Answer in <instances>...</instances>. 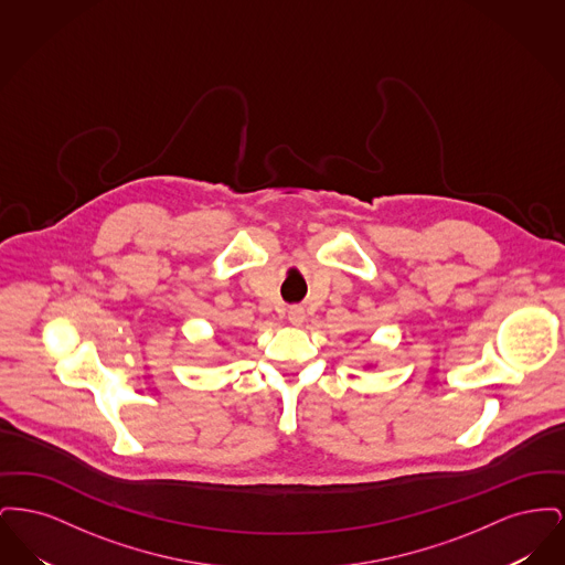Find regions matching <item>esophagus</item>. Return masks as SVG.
<instances>
[{"label": "esophagus", "instance_id": "1", "mask_svg": "<svg viewBox=\"0 0 565 565\" xmlns=\"http://www.w3.org/2000/svg\"><path fill=\"white\" fill-rule=\"evenodd\" d=\"M288 320H290L292 326H300V323L305 322V309L302 307H290Z\"/></svg>", "mask_w": 565, "mask_h": 565}]
</instances>
